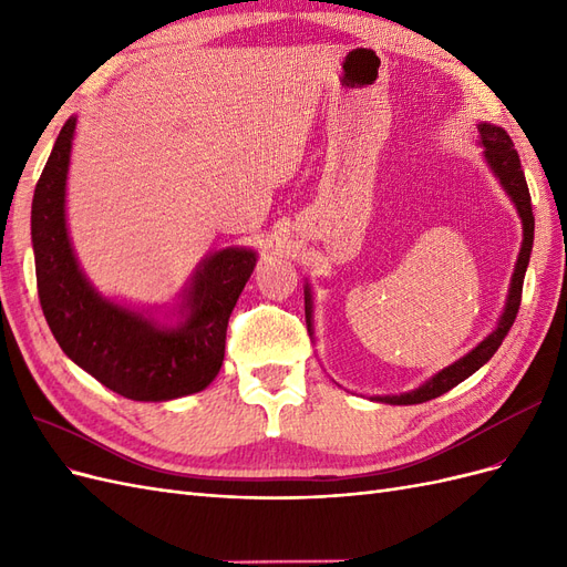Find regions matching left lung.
<instances>
[{
    "instance_id": "1",
    "label": "left lung",
    "mask_w": 567,
    "mask_h": 567,
    "mask_svg": "<svg viewBox=\"0 0 567 567\" xmlns=\"http://www.w3.org/2000/svg\"><path fill=\"white\" fill-rule=\"evenodd\" d=\"M477 132H480V144L485 146L487 165L492 167L494 177L499 179V184L504 186V192L508 194L513 205H516V210L523 219V246H520L516 269H513V277H511V288H508L504 315H502L499 323H496V329L483 342H480L477 348H473L466 357H461L458 362L450 364L447 369L437 371L431 381H425L416 390L402 392V394H385V398H373L375 402L421 404V402L440 398V394L452 390L461 381H466L468 375H473L480 367L487 364L492 354L499 350L506 333L511 331L513 321H516L520 298H523V279H525L529 252H532V241H535V215H532V200H529V192H527L525 173L520 167L518 151L513 148V142H511V136L506 134V130L489 125V123H480ZM305 319H307V331H310L312 329V290H310V286H305Z\"/></svg>"
}]
</instances>
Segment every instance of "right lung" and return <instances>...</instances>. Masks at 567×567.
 <instances>
[{
    "instance_id": "add662e5",
    "label": "right lung",
    "mask_w": 567,
    "mask_h": 567,
    "mask_svg": "<svg viewBox=\"0 0 567 567\" xmlns=\"http://www.w3.org/2000/svg\"><path fill=\"white\" fill-rule=\"evenodd\" d=\"M78 117H68L32 198L30 231L38 296L61 350L109 390L136 402H167L208 388L225 359L234 305L255 269L248 248L205 257L184 290L182 321L106 300L84 277L65 227V179Z\"/></svg>"
}]
</instances>
